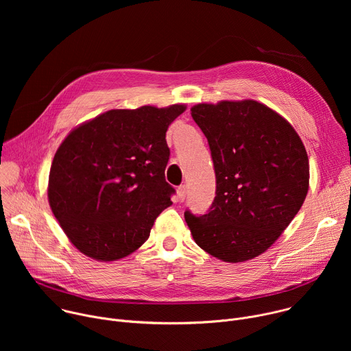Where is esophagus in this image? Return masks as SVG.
I'll list each match as a JSON object with an SVG mask.
<instances>
[{
    "label": "esophagus",
    "instance_id": "obj_1",
    "mask_svg": "<svg viewBox=\"0 0 351 351\" xmlns=\"http://www.w3.org/2000/svg\"><path fill=\"white\" fill-rule=\"evenodd\" d=\"M186 193H187V187L184 184L179 186L178 187V191H176V197H178V202H184L186 198Z\"/></svg>",
    "mask_w": 351,
    "mask_h": 351
}]
</instances>
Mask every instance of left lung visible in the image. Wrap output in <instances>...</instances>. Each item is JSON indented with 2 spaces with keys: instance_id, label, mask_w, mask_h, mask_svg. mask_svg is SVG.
<instances>
[{
  "instance_id": "1",
  "label": "left lung",
  "mask_w": 351,
  "mask_h": 351,
  "mask_svg": "<svg viewBox=\"0 0 351 351\" xmlns=\"http://www.w3.org/2000/svg\"><path fill=\"white\" fill-rule=\"evenodd\" d=\"M191 117L208 140L217 190L204 215L186 210L194 241L226 263L264 253L302 208L310 179L302 138L254 99L197 104Z\"/></svg>"
}]
</instances>
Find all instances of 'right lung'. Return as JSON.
<instances>
[{"instance_id": "obj_1", "label": "right lung", "mask_w": 351, "mask_h": 351, "mask_svg": "<svg viewBox=\"0 0 351 351\" xmlns=\"http://www.w3.org/2000/svg\"><path fill=\"white\" fill-rule=\"evenodd\" d=\"M186 110H111L72 130L57 149L48 202L73 245L98 261L137 250L175 189L165 180L167 130Z\"/></svg>"}]
</instances>
